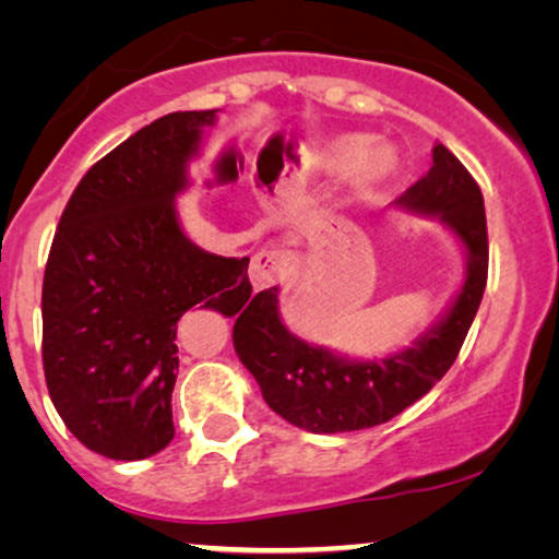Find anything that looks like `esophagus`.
<instances>
[{
    "mask_svg": "<svg viewBox=\"0 0 559 559\" xmlns=\"http://www.w3.org/2000/svg\"><path fill=\"white\" fill-rule=\"evenodd\" d=\"M289 270V254L282 249H262L251 257L249 264V280L254 289H266L277 285L287 277Z\"/></svg>",
    "mask_w": 559,
    "mask_h": 559,
    "instance_id": "1",
    "label": "esophagus"
}]
</instances>
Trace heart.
<instances>
[{
    "label": "heart",
    "mask_w": 559,
    "mask_h": 559,
    "mask_svg": "<svg viewBox=\"0 0 559 559\" xmlns=\"http://www.w3.org/2000/svg\"><path fill=\"white\" fill-rule=\"evenodd\" d=\"M364 152L366 140H361V136H343V140L331 142L323 152H320L318 165L328 173H343L348 170V167H354ZM389 167H392V157H389L384 150H371L356 167V180L361 182V186H371V182L384 178Z\"/></svg>",
    "instance_id": "obj_1"
}]
</instances>
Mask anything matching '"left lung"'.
I'll return each mask as SVG.
<instances>
[{"mask_svg":"<svg viewBox=\"0 0 559 559\" xmlns=\"http://www.w3.org/2000/svg\"><path fill=\"white\" fill-rule=\"evenodd\" d=\"M396 205L440 218L465 249L461 293L415 346L377 361H350L310 346L282 323L277 287L251 297L236 318V354L257 379L264 402L295 427L328 435L389 423L430 392L461 354L488 280L486 211L478 182L438 142L432 167L404 190Z\"/></svg>","mask_w":559,"mask_h":559,"instance_id":"1","label":"left lung"}]
</instances>
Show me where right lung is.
Masks as SVG:
<instances>
[{"label": "right lung", "instance_id": "add662e5", "mask_svg": "<svg viewBox=\"0 0 559 559\" xmlns=\"http://www.w3.org/2000/svg\"><path fill=\"white\" fill-rule=\"evenodd\" d=\"M216 109L142 127L75 186L43 280V369L68 430L111 461H142L175 438L178 320L236 316L249 257H216L182 234L175 198Z\"/></svg>", "mask_w": 559, "mask_h": 559}]
</instances>
